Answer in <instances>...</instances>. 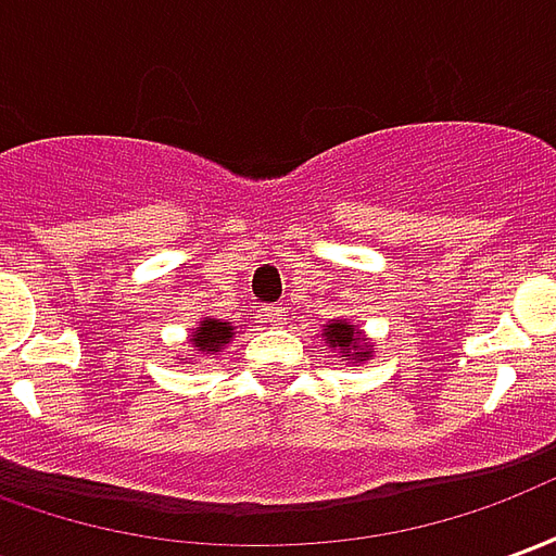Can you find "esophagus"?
Returning <instances> with one entry per match:
<instances>
[{
	"mask_svg": "<svg viewBox=\"0 0 556 556\" xmlns=\"http://www.w3.org/2000/svg\"><path fill=\"white\" fill-rule=\"evenodd\" d=\"M286 309L282 306H265V313H262V321H265V327H286Z\"/></svg>",
	"mask_w": 556,
	"mask_h": 556,
	"instance_id": "1",
	"label": "esophagus"
}]
</instances>
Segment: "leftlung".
Returning a JSON list of instances; mask_svg holds the SVG:
<instances>
[{"label": "left lung", "mask_w": 556, "mask_h": 556, "mask_svg": "<svg viewBox=\"0 0 556 556\" xmlns=\"http://www.w3.org/2000/svg\"><path fill=\"white\" fill-rule=\"evenodd\" d=\"M321 339L327 342V349L337 351L342 361L363 363L372 361L375 345L366 339L361 327L354 325L351 318H330L321 330Z\"/></svg>", "instance_id": "1"}]
</instances>
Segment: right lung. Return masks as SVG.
I'll list each match as a JSON object with an SVG mask.
<instances>
[{
  "label": "right lung",
  "mask_w": 556,
  "mask_h": 556,
  "mask_svg": "<svg viewBox=\"0 0 556 556\" xmlns=\"http://www.w3.org/2000/svg\"><path fill=\"white\" fill-rule=\"evenodd\" d=\"M238 333V327L231 325L229 318H214V315H205L202 321H195V327L187 337V345L190 351L181 354L178 361L190 363L195 357H211V354H219V351L229 345L231 339Z\"/></svg>",
  "instance_id": "1"
}]
</instances>
